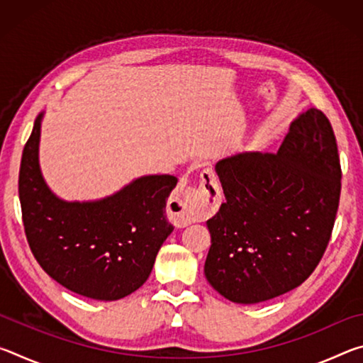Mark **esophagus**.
I'll list each match as a JSON object with an SVG mask.
<instances>
[{
  "label": "esophagus",
  "instance_id": "obj_1",
  "mask_svg": "<svg viewBox=\"0 0 363 363\" xmlns=\"http://www.w3.org/2000/svg\"><path fill=\"white\" fill-rule=\"evenodd\" d=\"M199 187L182 189L168 201V216L177 227H184L194 220L205 219L216 211L220 203L216 176L211 169H203Z\"/></svg>",
  "mask_w": 363,
  "mask_h": 363
}]
</instances>
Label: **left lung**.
I'll list each match as a JSON object with an SVG mask.
<instances>
[{"label":"left lung","mask_w":363,"mask_h":363,"mask_svg":"<svg viewBox=\"0 0 363 363\" xmlns=\"http://www.w3.org/2000/svg\"><path fill=\"white\" fill-rule=\"evenodd\" d=\"M216 173L225 201L206 220V280L238 304L294 290L320 262L340 205L341 164L328 118L306 110L277 153H237L219 160Z\"/></svg>","instance_id":"8db88e82"}]
</instances>
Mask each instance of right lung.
<instances>
[{
    "instance_id": "right-lung-1",
    "label": "right lung",
    "mask_w": 363,
    "mask_h": 363,
    "mask_svg": "<svg viewBox=\"0 0 363 363\" xmlns=\"http://www.w3.org/2000/svg\"><path fill=\"white\" fill-rule=\"evenodd\" d=\"M43 115L23 147L19 199L30 250L43 270L82 296L116 301L136 291L152 272L174 227L167 200L177 179L140 176L93 201H65L48 187L40 168Z\"/></svg>"
}]
</instances>
